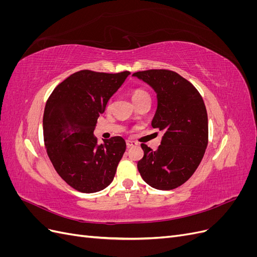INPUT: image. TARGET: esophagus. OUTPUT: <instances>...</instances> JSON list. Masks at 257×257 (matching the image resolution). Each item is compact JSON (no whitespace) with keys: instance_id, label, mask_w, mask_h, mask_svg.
<instances>
[{"instance_id":"esophagus-1","label":"esophagus","mask_w":257,"mask_h":257,"mask_svg":"<svg viewBox=\"0 0 257 257\" xmlns=\"http://www.w3.org/2000/svg\"><path fill=\"white\" fill-rule=\"evenodd\" d=\"M126 146L130 148V147H134V146H137V143L136 142H133V141H126Z\"/></svg>"}]
</instances>
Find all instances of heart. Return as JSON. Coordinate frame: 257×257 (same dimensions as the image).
<instances>
[{
  "label": "heart",
  "mask_w": 257,
  "mask_h": 257,
  "mask_svg": "<svg viewBox=\"0 0 257 257\" xmlns=\"http://www.w3.org/2000/svg\"><path fill=\"white\" fill-rule=\"evenodd\" d=\"M131 97H132V99H133V102H134V104L137 106L139 103L141 102H143L144 99H146V98H150V96H149V93H148L146 90H144V89H141V88H136V89H134V90H132V92H131ZM110 105H111V103H110V100L109 102L107 103V108L108 109H109L110 108Z\"/></svg>",
  "instance_id": "heart-1"
}]
</instances>
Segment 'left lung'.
I'll list each match as a JSON object with an SVG mask.
<instances>
[{
	"mask_svg": "<svg viewBox=\"0 0 257 257\" xmlns=\"http://www.w3.org/2000/svg\"><path fill=\"white\" fill-rule=\"evenodd\" d=\"M157 92L158 109L152 127L164 135L157 151L142 144L144 158L137 168L150 186L169 191L182 185L195 173L208 146V115L198 90L169 69L133 74Z\"/></svg>",
	"mask_w": 257,
	"mask_h": 257,
	"instance_id": "1",
	"label": "left lung"
}]
</instances>
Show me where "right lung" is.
<instances>
[{
  "instance_id": "add662e5",
  "label": "right lung",
  "mask_w": 257,
  "mask_h": 257,
  "mask_svg": "<svg viewBox=\"0 0 257 257\" xmlns=\"http://www.w3.org/2000/svg\"><path fill=\"white\" fill-rule=\"evenodd\" d=\"M131 73L82 69L59 83L46 102L44 143L58 175L73 189L95 193L109 185L125 152V142L114 136L97 145L93 136L108 99Z\"/></svg>"
}]
</instances>
